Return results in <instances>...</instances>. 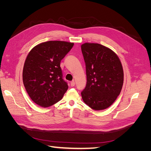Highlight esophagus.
Wrapping results in <instances>:
<instances>
[{
  "mask_svg": "<svg viewBox=\"0 0 151 151\" xmlns=\"http://www.w3.org/2000/svg\"><path fill=\"white\" fill-rule=\"evenodd\" d=\"M75 81H72L71 83H70V86H72V87H74V86H75Z\"/></svg>",
  "mask_w": 151,
  "mask_h": 151,
  "instance_id": "1",
  "label": "esophagus"
}]
</instances>
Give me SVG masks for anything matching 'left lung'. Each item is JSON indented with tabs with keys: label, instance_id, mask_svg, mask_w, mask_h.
Returning <instances> with one entry per match:
<instances>
[{
	"label": "left lung",
	"instance_id": "obj_1",
	"mask_svg": "<svg viewBox=\"0 0 151 151\" xmlns=\"http://www.w3.org/2000/svg\"><path fill=\"white\" fill-rule=\"evenodd\" d=\"M86 63L87 84L81 92L84 102L94 110L109 107L119 96L123 70L117 55L98 43L81 45Z\"/></svg>",
	"mask_w": 151,
	"mask_h": 151
}]
</instances>
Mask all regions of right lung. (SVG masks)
I'll use <instances>...</instances> for the list:
<instances>
[{
	"mask_svg": "<svg viewBox=\"0 0 151 151\" xmlns=\"http://www.w3.org/2000/svg\"><path fill=\"white\" fill-rule=\"evenodd\" d=\"M74 46L63 41L37 45L28 53L22 71L25 89L33 101L48 107L60 101L68 89L60 62Z\"/></svg>",
	"mask_w": 151,
	"mask_h": 151,
	"instance_id": "1",
	"label": "right lung"
}]
</instances>
